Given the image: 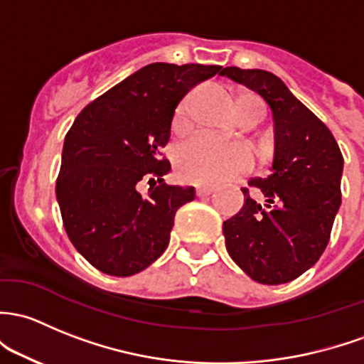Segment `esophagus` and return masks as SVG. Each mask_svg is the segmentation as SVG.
I'll return each instance as SVG.
<instances>
[{
    "label": "esophagus",
    "instance_id": "1",
    "mask_svg": "<svg viewBox=\"0 0 364 364\" xmlns=\"http://www.w3.org/2000/svg\"><path fill=\"white\" fill-rule=\"evenodd\" d=\"M214 192H216V190H214L213 186H198L197 188L198 197H208V195H211Z\"/></svg>",
    "mask_w": 364,
    "mask_h": 364
}]
</instances>
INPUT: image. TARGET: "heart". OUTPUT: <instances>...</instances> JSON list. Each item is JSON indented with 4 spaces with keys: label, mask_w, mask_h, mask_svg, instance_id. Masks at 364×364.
Returning <instances> with one entry per match:
<instances>
[{
    "label": "heart",
    "mask_w": 364,
    "mask_h": 364,
    "mask_svg": "<svg viewBox=\"0 0 364 364\" xmlns=\"http://www.w3.org/2000/svg\"><path fill=\"white\" fill-rule=\"evenodd\" d=\"M197 94H190L179 102L174 114V127L186 129L192 122ZM237 114L242 120L256 118L262 120L263 102L258 95L242 94L235 102ZM255 156L246 144H225L205 134H197L181 144L176 151V174L186 183L213 185L227 181L252 169Z\"/></svg>",
    "instance_id": "heart-1"
}]
</instances>
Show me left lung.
<instances>
[{"label": "left lung", "mask_w": 364, "mask_h": 364, "mask_svg": "<svg viewBox=\"0 0 364 364\" xmlns=\"http://www.w3.org/2000/svg\"><path fill=\"white\" fill-rule=\"evenodd\" d=\"M221 75L258 92L275 124L272 174L250 179L264 205L242 188L244 205L223 223L228 255L262 284H284L321 258L342 202L343 156L330 129L281 78L263 70L225 68Z\"/></svg>", "instance_id": "obj_1"}]
</instances>
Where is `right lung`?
<instances>
[{
  "label": "right lung",
  "instance_id": "1",
  "mask_svg": "<svg viewBox=\"0 0 364 364\" xmlns=\"http://www.w3.org/2000/svg\"><path fill=\"white\" fill-rule=\"evenodd\" d=\"M221 66L155 63L89 102L66 134L57 176L64 230L101 272L127 275L155 262L171 239L174 214L195 198L169 186L164 148L179 101ZM149 179L148 194L136 192Z\"/></svg>",
  "mask_w": 364,
  "mask_h": 364
}]
</instances>
